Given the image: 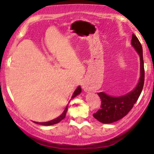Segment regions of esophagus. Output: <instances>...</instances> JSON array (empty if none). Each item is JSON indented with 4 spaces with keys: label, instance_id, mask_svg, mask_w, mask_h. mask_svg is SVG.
<instances>
[{
    "label": "esophagus",
    "instance_id": "34e87169",
    "mask_svg": "<svg viewBox=\"0 0 154 154\" xmlns=\"http://www.w3.org/2000/svg\"><path fill=\"white\" fill-rule=\"evenodd\" d=\"M83 88H85V89H86V86H83Z\"/></svg>",
    "mask_w": 154,
    "mask_h": 154
}]
</instances>
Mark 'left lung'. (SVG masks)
<instances>
[{
  "label": "left lung",
  "mask_w": 154,
  "mask_h": 154,
  "mask_svg": "<svg viewBox=\"0 0 154 154\" xmlns=\"http://www.w3.org/2000/svg\"><path fill=\"white\" fill-rule=\"evenodd\" d=\"M131 44L140 56V78L139 83L133 91L120 97H112L104 92L97 93L101 100V105L100 109L94 113L93 116L101 123H113L127 116L137 101L142 91L144 81L142 47L140 42L134 34L132 35Z\"/></svg>",
  "instance_id": "1"
}]
</instances>
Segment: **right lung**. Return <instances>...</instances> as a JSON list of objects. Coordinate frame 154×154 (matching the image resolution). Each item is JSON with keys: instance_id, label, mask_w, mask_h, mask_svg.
Segmentation results:
<instances>
[{"instance_id": "right-lung-1", "label": "right lung", "mask_w": 154, "mask_h": 154, "mask_svg": "<svg viewBox=\"0 0 154 154\" xmlns=\"http://www.w3.org/2000/svg\"><path fill=\"white\" fill-rule=\"evenodd\" d=\"M80 92H81V87L78 86L77 87V89L74 91V94H73V95H72V98H74V97H76V96L78 95L79 94H80ZM67 111H68V106H66V109H65L64 112H63V114H62L60 116H59L58 118H57V119H54V120H51V121H50V122H42V123L41 122H36V124H38V125H46V126L55 125V124L59 123V122H61L63 119H65Z\"/></svg>"}]
</instances>
